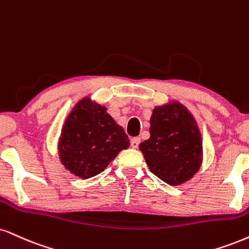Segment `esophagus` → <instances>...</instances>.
I'll return each instance as SVG.
<instances>
[{"mask_svg": "<svg viewBox=\"0 0 249 249\" xmlns=\"http://www.w3.org/2000/svg\"><path fill=\"white\" fill-rule=\"evenodd\" d=\"M139 143H140V138L136 137V138H132V139H131V147L132 148H138Z\"/></svg>", "mask_w": 249, "mask_h": 249, "instance_id": "esophagus-1", "label": "esophagus"}]
</instances>
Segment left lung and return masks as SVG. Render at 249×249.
Masks as SVG:
<instances>
[{
  "instance_id": "left-lung-1",
  "label": "left lung",
  "mask_w": 249,
  "mask_h": 249,
  "mask_svg": "<svg viewBox=\"0 0 249 249\" xmlns=\"http://www.w3.org/2000/svg\"><path fill=\"white\" fill-rule=\"evenodd\" d=\"M149 139L139 145L149 170L170 185L189 181L202 163V137L196 121L178 102L157 107Z\"/></svg>"
}]
</instances>
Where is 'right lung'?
<instances>
[{
  "label": "right lung",
  "mask_w": 249,
  "mask_h": 249,
  "mask_svg": "<svg viewBox=\"0 0 249 249\" xmlns=\"http://www.w3.org/2000/svg\"><path fill=\"white\" fill-rule=\"evenodd\" d=\"M128 146L124 128L107 113V107L83 98L66 119L58 147L66 169L79 178H90Z\"/></svg>",
  "instance_id": "add662e5"
}]
</instances>
